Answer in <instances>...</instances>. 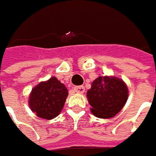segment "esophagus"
<instances>
[{"label": "esophagus", "mask_w": 156, "mask_h": 156, "mask_svg": "<svg viewBox=\"0 0 156 156\" xmlns=\"http://www.w3.org/2000/svg\"><path fill=\"white\" fill-rule=\"evenodd\" d=\"M74 90L78 94H83L85 92V87L83 86H78V87H74Z\"/></svg>", "instance_id": "obj_1"}]
</instances>
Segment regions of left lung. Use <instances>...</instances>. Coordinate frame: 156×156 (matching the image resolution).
I'll return each mask as SVG.
<instances>
[{
	"instance_id": "obj_1",
	"label": "left lung",
	"mask_w": 156,
	"mask_h": 156,
	"mask_svg": "<svg viewBox=\"0 0 156 156\" xmlns=\"http://www.w3.org/2000/svg\"><path fill=\"white\" fill-rule=\"evenodd\" d=\"M92 114L98 118H111L118 114L128 98V88L123 79L115 76L96 78L87 92Z\"/></svg>"
}]
</instances>
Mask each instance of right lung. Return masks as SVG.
I'll return each instance as SVG.
<instances>
[{"label": "right lung", "instance_id": "add662e5", "mask_svg": "<svg viewBox=\"0 0 156 156\" xmlns=\"http://www.w3.org/2000/svg\"><path fill=\"white\" fill-rule=\"evenodd\" d=\"M68 95L65 85L56 77H52L32 88L29 97V106L40 118L50 120L60 114Z\"/></svg>", "mask_w": 156, "mask_h": 156}]
</instances>
